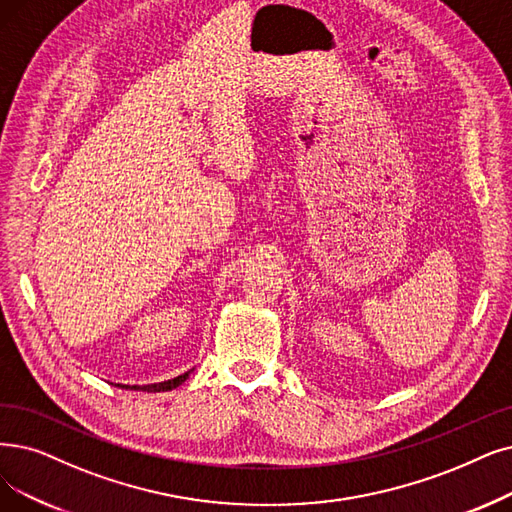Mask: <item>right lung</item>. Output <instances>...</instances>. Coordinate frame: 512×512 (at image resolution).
<instances>
[{
    "mask_svg": "<svg viewBox=\"0 0 512 512\" xmlns=\"http://www.w3.org/2000/svg\"><path fill=\"white\" fill-rule=\"evenodd\" d=\"M193 370H189V372H185V374H180V376H176V378H172V380H166V382H155V384H142V386H138V384H134V386H128V384H117V386H121V388H134V391H142V393H161V391H172V388H176V386H180L182 382H185L187 378H189V374H191Z\"/></svg>",
    "mask_w": 512,
    "mask_h": 512,
    "instance_id": "right-lung-1",
    "label": "right lung"
}]
</instances>
